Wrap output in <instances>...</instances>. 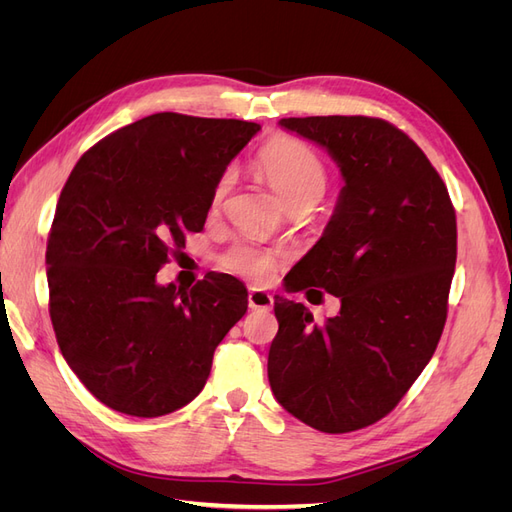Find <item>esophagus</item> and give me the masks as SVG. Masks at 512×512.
<instances>
[{
  "label": "esophagus",
  "instance_id": "obj_1",
  "mask_svg": "<svg viewBox=\"0 0 512 512\" xmlns=\"http://www.w3.org/2000/svg\"><path fill=\"white\" fill-rule=\"evenodd\" d=\"M247 303H250L252 309H271L273 307V297L269 292L260 290V288H250V294H247Z\"/></svg>",
  "mask_w": 512,
  "mask_h": 512
}]
</instances>
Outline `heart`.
Returning a JSON list of instances; mask_svg holds the SVG:
<instances>
[{"label": "heart", "instance_id": "1", "mask_svg": "<svg viewBox=\"0 0 512 512\" xmlns=\"http://www.w3.org/2000/svg\"><path fill=\"white\" fill-rule=\"evenodd\" d=\"M256 168L267 177L275 194L286 207L299 203H318L327 190V168L314 149L292 136H275L258 151ZM232 170H224L213 185L211 203L220 205L230 190ZM284 258L282 252L269 250L254 243H237L222 256V267L250 277L256 282H267Z\"/></svg>", "mask_w": 512, "mask_h": 512}]
</instances>
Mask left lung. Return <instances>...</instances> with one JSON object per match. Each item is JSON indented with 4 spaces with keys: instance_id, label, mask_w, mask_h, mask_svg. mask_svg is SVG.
Returning <instances> with one entry per match:
<instances>
[{
    "instance_id": "8db88e82",
    "label": "left lung",
    "mask_w": 512,
    "mask_h": 512,
    "mask_svg": "<svg viewBox=\"0 0 512 512\" xmlns=\"http://www.w3.org/2000/svg\"><path fill=\"white\" fill-rule=\"evenodd\" d=\"M280 126L322 145L344 177L331 222L286 286L324 288L342 309L316 324L303 303L275 297L269 382L305 425L348 433L389 414L436 352L457 260L455 207L423 149L389 121L329 115Z\"/></svg>"
}]
</instances>
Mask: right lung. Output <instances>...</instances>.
I'll use <instances>...</instances> for the list:
<instances>
[{
  "instance_id": "add662e5",
  "label": "right lung",
  "mask_w": 512,
  "mask_h": 512,
  "mask_svg": "<svg viewBox=\"0 0 512 512\" xmlns=\"http://www.w3.org/2000/svg\"><path fill=\"white\" fill-rule=\"evenodd\" d=\"M258 123L156 113L76 162L46 241L61 354L104 406L153 418L203 391L213 352L247 312L245 286L207 273L160 286L168 254L200 232L211 192Z\"/></svg>"
}]
</instances>
